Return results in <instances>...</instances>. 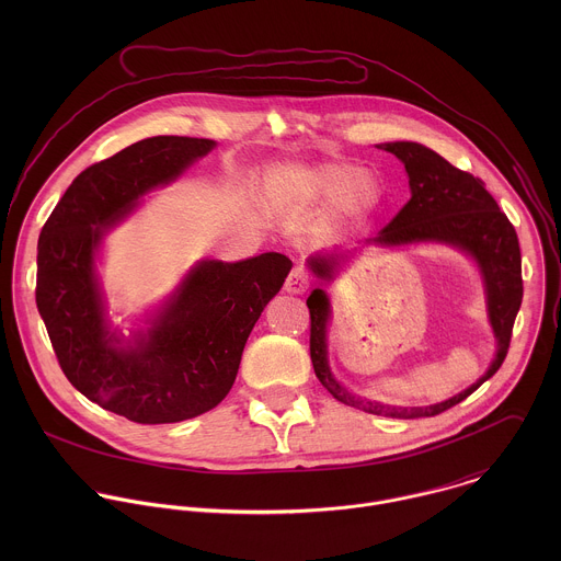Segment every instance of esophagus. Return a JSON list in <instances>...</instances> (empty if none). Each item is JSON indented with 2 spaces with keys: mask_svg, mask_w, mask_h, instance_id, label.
Listing matches in <instances>:
<instances>
[{
  "mask_svg": "<svg viewBox=\"0 0 561 561\" xmlns=\"http://www.w3.org/2000/svg\"><path fill=\"white\" fill-rule=\"evenodd\" d=\"M309 285H311L309 272L302 265H298L289 272V276L285 280V291L287 294H305L309 289Z\"/></svg>",
  "mask_w": 561,
  "mask_h": 561,
  "instance_id": "obj_1",
  "label": "esophagus"
}]
</instances>
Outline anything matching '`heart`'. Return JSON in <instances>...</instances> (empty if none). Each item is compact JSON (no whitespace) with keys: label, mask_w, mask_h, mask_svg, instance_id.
<instances>
[{"label":"heart","mask_w":561,"mask_h":561,"mask_svg":"<svg viewBox=\"0 0 561 561\" xmlns=\"http://www.w3.org/2000/svg\"><path fill=\"white\" fill-rule=\"evenodd\" d=\"M278 196L296 207H313L332 201L334 222H358L371 216L382 201L380 179L360 165L328 161L285 174Z\"/></svg>","instance_id":"obj_1"}]
</instances>
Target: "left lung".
<instances>
[{
    "mask_svg": "<svg viewBox=\"0 0 561 561\" xmlns=\"http://www.w3.org/2000/svg\"><path fill=\"white\" fill-rule=\"evenodd\" d=\"M382 149L393 153L403 163L410 183V201L378 233V238L367 240V243L403 245L419 241H438L456 245L471 254L480 267L485 287L488 318L496 339L494 360L478 382L440 403L401 408L356 398L334 380L328 367L325 328L330 320V300L320 287L313 289L307 300L311 313V360L323 389H328V393L341 403L393 419L434 416L467 400L503 365L514 320L523 302L520 245L512 222L499 209L496 201L490 196L481 179L451 165L432 149L416 142H389L382 145ZM341 259L343 256L336 252L316 254L309 259V267L321 280H332L339 272Z\"/></svg>",
    "mask_w": 561,
    "mask_h": 561,
    "instance_id": "8db88e82",
    "label": "left lung"
}]
</instances>
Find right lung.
<instances>
[{"label": "right lung", "mask_w": 561, "mask_h": 561, "mask_svg": "<svg viewBox=\"0 0 561 561\" xmlns=\"http://www.w3.org/2000/svg\"><path fill=\"white\" fill-rule=\"evenodd\" d=\"M214 147L205 138L156 136L92 163L41 231L36 307L58 363L81 396L136 423H176L225 400L250 330L291 270L280 252L201 261L134 345L110 330L94 272L103 236L140 196Z\"/></svg>", "instance_id": "right-lung-1"}]
</instances>
